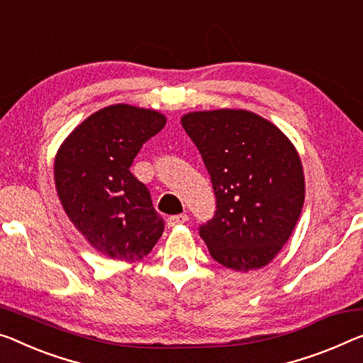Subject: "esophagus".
<instances>
[{
	"label": "esophagus",
	"mask_w": 363,
	"mask_h": 363,
	"mask_svg": "<svg viewBox=\"0 0 363 363\" xmlns=\"http://www.w3.org/2000/svg\"><path fill=\"white\" fill-rule=\"evenodd\" d=\"M186 220H188L186 214H177V216H170L169 219H167V224H169V227H178L185 224Z\"/></svg>",
	"instance_id": "obj_1"
}]
</instances>
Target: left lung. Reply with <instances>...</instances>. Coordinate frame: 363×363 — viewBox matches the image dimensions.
<instances>
[{
    "label": "left lung",
    "instance_id": "obj_1",
    "mask_svg": "<svg viewBox=\"0 0 363 363\" xmlns=\"http://www.w3.org/2000/svg\"><path fill=\"white\" fill-rule=\"evenodd\" d=\"M180 121L199 149L217 198L214 219L199 227L211 256L238 272L269 264L303 208L297 149L274 123L250 110L189 111Z\"/></svg>",
    "mask_w": 363,
    "mask_h": 363
}]
</instances>
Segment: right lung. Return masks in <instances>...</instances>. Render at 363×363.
I'll return each instance as SVG.
<instances>
[{
    "label": "right lung",
    "mask_w": 363,
    "mask_h": 363,
    "mask_svg": "<svg viewBox=\"0 0 363 363\" xmlns=\"http://www.w3.org/2000/svg\"><path fill=\"white\" fill-rule=\"evenodd\" d=\"M165 123L157 110L108 105L77 125L55 155V188L66 216L110 259H143L162 235L164 220L130 167Z\"/></svg>",
    "instance_id": "obj_1"
}]
</instances>
